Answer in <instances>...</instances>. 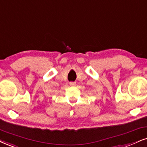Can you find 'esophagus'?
<instances>
[{
	"label": "esophagus",
	"instance_id": "obj_1",
	"mask_svg": "<svg viewBox=\"0 0 147 147\" xmlns=\"http://www.w3.org/2000/svg\"><path fill=\"white\" fill-rule=\"evenodd\" d=\"M69 84H70V86H76V83L75 82H69Z\"/></svg>",
	"mask_w": 147,
	"mask_h": 147
}]
</instances>
